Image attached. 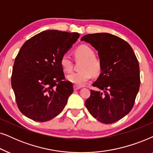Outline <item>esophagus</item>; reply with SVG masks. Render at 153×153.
Masks as SVG:
<instances>
[{"instance_id": "34e87169", "label": "esophagus", "mask_w": 153, "mask_h": 153, "mask_svg": "<svg viewBox=\"0 0 153 153\" xmlns=\"http://www.w3.org/2000/svg\"><path fill=\"white\" fill-rule=\"evenodd\" d=\"M80 88L81 87L78 86V85H74V90H78V89H80Z\"/></svg>"}]
</instances>
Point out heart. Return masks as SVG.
<instances>
[{"label":"heart","mask_w":153,"mask_h":153,"mask_svg":"<svg viewBox=\"0 0 153 153\" xmlns=\"http://www.w3.org/2000/svg\"><path fill=\"white\" fill-rule=\"evenodd\" d=\"M76 59L82 60L78 72H73L67 75V80L78 86H83L90 80L91 76H97L102 69L100 59L95 56L94 51L87 45H80L74 50ZM60 64L65 72L69 73L73 69L72 59L65 54L60 59Z\"/></svg>","instance_id":"heart-1"}]
</instances>
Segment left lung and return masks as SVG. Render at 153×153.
Here are the masks:
<instances>
[{"label": "left lung", "instance_id": "8db88e82", "mask_svg": "<svg viewBox=\"0 0 153 153\" xmlns=\"http://www.w3.org/2000/svg\"><path fill=\"white\" fill-rule=\"evenodd\" d=\"M81 40L90 43L102 64L101 73L85 101L89 113L104 124L117 122L133 108L140 87L139 64L130 45L117 36L99 33L85 35Z\"/></svg>", "mask_w": 153, "mask_h": 153}]
</instances>
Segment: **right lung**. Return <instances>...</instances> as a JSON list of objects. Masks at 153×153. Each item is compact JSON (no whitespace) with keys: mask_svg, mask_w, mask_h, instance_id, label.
<instances>
[{"mask_svg":"<svg viewBox=\"0 0 153 153\" xmlns=\"http://www.w3.org/2000/svg\"><path fill=\"white\" fill-rule=\"evenodd\" d=\"M79 36L75 32L45 30L22 46L11 84L18 108L27 117L46 122L64 110L73 87L65 80L60 59Z\"/></svg>","mask_w":153,"mask_h":153,"instance_id":"right-lung-1","label":"right lung"}]
</instances>
